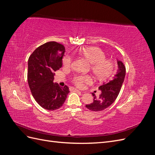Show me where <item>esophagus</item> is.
<instances>
[{
    "label": "esophagus",
    "instance_id": "esophagus-1",
    "mask_svg": "<svg viewBox=\"0 0 155 155\" xmlns=\"http://www.w3.org/2000/svg\"><path fill=\"white\" fill-rule=\"evenodd\" d=\"M74 91H78V92H80V91H79V90H78V89H76V88H74Z\"/></svg>",
    "mask_w": 155,
    "mask_h": 155
}]
</instances>
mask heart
<instances>
[{
    "mask_svg": "<svg viewBox=\"0 0 155 155\" xmlns=\"http://www.w3.org/2000/svg\"><path fill=\"white\" fill-rule=\"evenodd\" d=\"M79 54L91 63V70L95 76L100 79L110 76L113 72L114 64L111 61L106 59V55L100 48L96 46L83 48ZM72 64V58L65 55L63 58L64 67H70ZM72 83L78 87H82L85 83H90L92 78L88 75H77L72 79Z\"/></svg>",
    "mask_w": 155,
    "mask_h": 155,
    "instance_id": "heart-1",
    "label": "heart"
}]
</instances>
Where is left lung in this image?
<instances>
[{
	"instance_id": "8db88e82",
	"label": "left lung",
	"mask_w": 155,
	"mask_h": 155,
	"mask_svg": "<svg viewBox=\"0 0 155 155\" xmlns=\"http://www.w3.org/2000/svg\"><path fill=\"white\" fill-rule=\"evenodd\" d=\"M118 70L112 79L107 83H104L99 87L101 91L99 96H96L92 93L94 96L93 102L91 104L86 105L88 109L92 111H101L107 109L113 104L118 97L121 87L124 83L125 76V67L121 61H117Z\"/></svg>"
}]
</instances>
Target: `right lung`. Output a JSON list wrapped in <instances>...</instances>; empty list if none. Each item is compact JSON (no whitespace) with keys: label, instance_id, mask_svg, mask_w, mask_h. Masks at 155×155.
<instances>
[{"label":"right lung","instance_id":"1","mask_svg":"<svg viewBox=\"0 0 155 155\" xmlns=\"http://www.w3.org/2000/svg\"><path fill=\"white\" fill-rule=\"evenodd\" d=\"M64 46L54 41L37 48L28 59V82L31 94L41 107L48 110L61 107L70 92L66 85L54 83V72L62 67Z\"/></svg>","mask_w":155,"mask_h":155}]
</instances>
